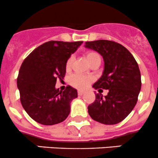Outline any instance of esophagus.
Masks as SVG:
<instances>
[{"instance_id": "1", "label": "esophagus", "mask_w": 158, "mask_h": 158, "mask_svg": "<svg viewBox=\"0 0 158 158\" xmlns=\"http://www.w3.org/2000/svg\"><path fill=\"white\" fill-rule=\"evenodd\" d=\"M84 93H85V92H84V91H82V90L78 91V95H82Z\"/></svg>"}]
</instances>
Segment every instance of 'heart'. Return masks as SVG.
<instances>
[{"label": "heart", "instance_id": "heart-1", "mask_svg": "<svg viewBox=\"0 0 158 158\" xmlns=\"http://www.w3.org/2000/svg\"><path fill=\"white\" fill-rule=\"evenodd\" d=\"M85 57L89 63H92L94 60L97 59H100L99 55L95 51H88L85 53ZM73 56H70L68 58L67 61L66 63V70H69L72 68L73 63ZM94 78L92 76L88 75H82V74H75L70 78V84L73 87L79 89H85L91 84V82L93 81Z\"/></svg>", "mask_w": 158, "mask_h": 158}]
</instances>
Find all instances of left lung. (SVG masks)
<instances>
[{
    "mask_svg": "<svg viewBox=\"0 0 158 158\" xmlns=\"http://www.w3.org/2000/svg\"><path fill=\"white\" fill-rule=\"evenodd\" d=\"M85 47L101 54L104 60L102 76L92 85L109 89L107 95L95 94V100L88 106L93 120L105 125L123 121L133 110L141 91V73L132 54L120 44L99 40L85 42Z\"/></svg>",
    "mask_w": 158,
    "mask_h": 158,
    "instance_id": "8db88e82",
    "label": "left lung"
}]
</instances>
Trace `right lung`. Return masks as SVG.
Masks as SVG:
<instances>
[{
  "label": "right lung",
  "mask_w": 158,
  "mask_h": 158,
  "mask_svg": "<svg viewBox=\"0 0 158 158\" xmlns=\"http://www.w3.org/2000/svg\"><path fill=\"white\" fill-rule=\"evenodd\" d=\"M82 43L49 41L23 60L17 88L22 106L35 122L52 125L68 117L70 102L77 98V90L68 85L64 91H60L55 85L57 79L64 78L68 58Z\"/></svg>",
  "instance_id": "1"
}]
</instances>
